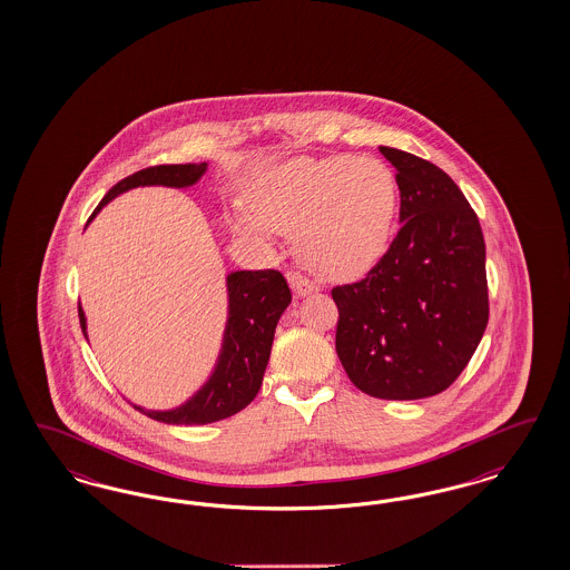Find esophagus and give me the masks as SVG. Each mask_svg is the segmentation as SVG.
Wrapping results in <instances>:
<instances>
[{
    "instance_id": "obj_1",
    "label": "esophagus",
    "mask_w": 570,
    "mask_h": 570,
    "mask_svg": "<svg viewBox=\"0 0 570 570\" xmlns=\"http://www.w3.org/2000/svg\"><path fill=\"white\" fill-rule=\"evenodd\" d=\"M288 277V284L293 286L294 294L296 296H307V294L315 293L317 291V286L311 282L309 277L303 276L301 272H288L286 274Z\"/></svg>"
}]
</instances>
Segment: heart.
Here are the masks:
<instances>
[{
	"instance_id": "obj_1",
	"label": "heart",
	"mask_w": 570,
	"mask_h": 570,
	"mask_svg": "<svg viewBox=\"0 0 570 570\" xmlns=\"http://www.w3.org/2000/svg\"><path fill=\"white\" fill-rule=\"evenodd\" d=\"M257 215L232 219L244 234L272 227L296 232L301 257L328 277L370 269L386 248L397 213V181L376 158H294L263 177L253 194Z\"/></svg>"
}]
</instances>
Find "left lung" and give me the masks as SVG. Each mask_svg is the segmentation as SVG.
Masks as SVG:
<instances>
[{"instance_id": "obj_1", "label": "left lung", "mask_w": 570, "mask_h": 570, "mask_svg": "<svg viewBox=\"0 0 570 570\" xmlns=\"http://www.w3.org/2000/svg\"><path fill=\"white\" fill-rule=\"evenodd\" d=\"M397 169V236L357 282L334 286L336 353L370 397H432L462 374L489 322L483 229L448 173L380 146Z\"/></svg>"}]
</instances>
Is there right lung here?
Here are the masks:
<instances>
[{
  "label": "right lung",
  "mask_w": 570,
  "mask_h": 570,
  "mask_svg": "<svg viewBox=\"0 0 570 570\" xmlns=\"http://www.w3.org/2000/svg\"><path fill=\"white\" fill-rule=\"evenodd\" d=\"M205 171L207 163L146 167L112 186L87 222H91L96 213L121 191L138 186L186 188L196 184ZM227 294L229 320L225 328L224 351L213 379L186 405L173 412H148L136 405L141 414L165 424H210L238 414L257 397L269 362L277 320L293 301V294L284 276L276 269L234 272L227 276ZM79 322L86 334V315L81 307Z\"/></svg>",
  "instance_id": "obj_1"
}]
</instances>
